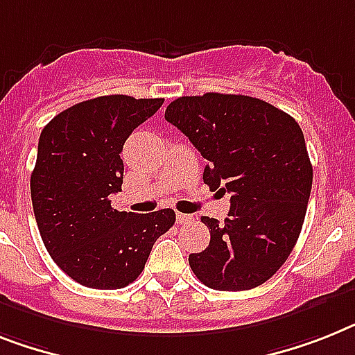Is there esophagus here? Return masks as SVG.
Segmentation results:
<instances>
[{
	"label": "esophagus",
	"mask_w": 355,
	"mask_h": 355,
	"mask_svg": "<svg viewBox=\"0 0 355 355\" xmlns=\"http://www.w3.org/2000/svg\"><path fill=\"white\" fill-rule=\"evenodd\" d=\"M175 221H178V223H190V221H194V218H192V216H189V214L178 212L175 214Z\"/></svg>",
	"instance_id": "34e87169"
}]
</instances>
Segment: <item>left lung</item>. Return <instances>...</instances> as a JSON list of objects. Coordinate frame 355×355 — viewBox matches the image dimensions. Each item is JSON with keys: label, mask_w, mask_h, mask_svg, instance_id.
<instances>
[{"label": "left lung", "mask_w": 355, "mask_h": 355, "mask_svg": "<svg viewBox=\"0 0 355 355\" xmlns=\"http://www.w3.org/2000/svg\"><path fill=\"white\" fill-rule=\"evenodd\" d=\"M209 161L203 181L230 194L225 223L203 216L210 243L192 272L216 290H250L288 259L303 227L312 165L303 130L286 112L241 94L183 96L165 110Z\"/></svg>", "instance_id": "8db88e82"}]
</instances>
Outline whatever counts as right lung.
I'll return each mask as SVG.
<instances>
[{"label": "right lung", "mask_w": 355, "mask_h": 355, "mask_svg": "<svg viewBox=\"0 0 355 355\" xmlns=\"http://www.w3.org/2000/svg\"><path fill=\"white\" fill-rule=\"evenodd\" d=\"M165 99L99 96L60 112L41 130L31 175L34 216L51 257L79 285L123 288L145 268L159 236L175 221L172 209L119 212L123 145Z\"/></svg>", "instance_id": "right-lung-1"}]
</instances>
